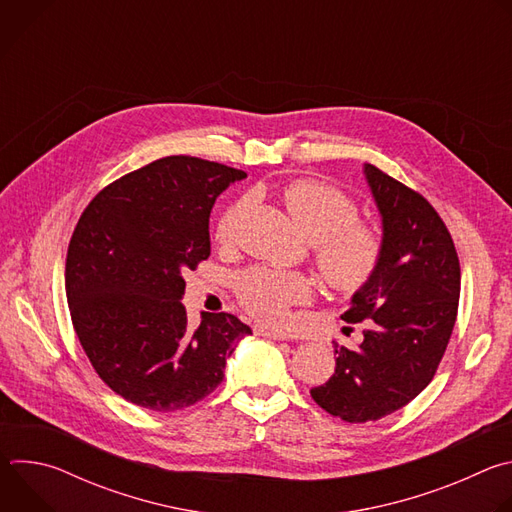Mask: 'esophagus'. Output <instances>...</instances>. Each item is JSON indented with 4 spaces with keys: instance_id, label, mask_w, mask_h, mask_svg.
Returning <instances> with one entry per match:
<instances>
[{
    "instance_id": "obj_1",
    "label": "esophagus",
    "mask_w": 512,
    "mask_h": 512,
    "mask_svg": "<svg viewBox=\"0 0 512 512\" xmlns=\"http://www.w3.org/2000/svg\"><path fill=\"white\" fill-rule=\"evenodd\" d=\"M257 334L265 336V338H271V340H287L285 334H279V332H273V330H267V328H259Z\"/></svg>"
}]
</instances>
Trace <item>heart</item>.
Instances as JSON below:
<instances>
[{
	"label": "heart",
	"instance_id": "1",
	"mask_svg": "<svg viewBox=\"0 0 512 512\" xmlns=\"http://www.w3.org/2000/svg\"><path fill=\"white\" fill-rule=\"evenodd\" d=\"M283 202L298 231L312 243L316 265L330 287L352 291L371 279L383 239L371 225L358 223V206L350 196L322 182L298 180L283 190ZM249 206L251 198L241 196L223 212L216 225L218 241L235 239ZM237 287L245 308L269 324L285 322L291 306L312 298L308 277L263 267L241 275Z\"/></svg>",
	"mask_w": 512,
	"mask_h": 512
}]
</instances>
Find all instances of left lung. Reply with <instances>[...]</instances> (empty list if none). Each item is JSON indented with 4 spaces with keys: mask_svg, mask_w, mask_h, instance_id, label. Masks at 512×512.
<instances>
[{
    "mask_svg": "<svg viewBox=\"0 0 512 512\" xmlns=\"http://www.w3.org/2000/svg\"><path fill=\"white\" fill-rule=\"evenodd\" d=\"M362 174L381 216L383 253L340 318L364 320L367 330L356 348L334 344V375L310 391L322 409L350 423L377 421L429 385L460 300V261L440 214L379 168L364 164Z\"/></svg>",
    "mask_w": 512,
    "mask_h": 512,
    "instance_id": "left-lung-1",
    "label": "left lung"
}]
</instances>
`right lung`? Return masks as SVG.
Instances as JSON below:
<instances>
[{"label": "right lung", "mask_w": 512, "mask_h": 512, "mask_svg": "<svg viewBox=\"0 0 512 512\" xmlns=\"http://www.w3.org/2000/svg\"><path fill=\"white\" fill-rule=\"evenodd\" d=\"M243 170L188 156L143 166L103 188L72 233L64 287L97 375L125 401L158 413L210 395L251 328L202 312L188 324L182 273L210 255L214 200Z\"/></svg>", "instance_id": "add662e5"}]
</instances>
